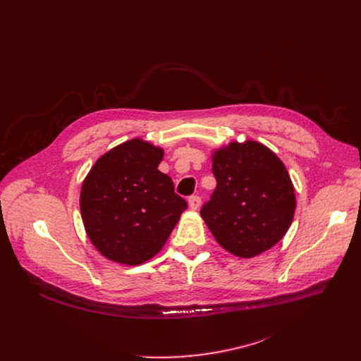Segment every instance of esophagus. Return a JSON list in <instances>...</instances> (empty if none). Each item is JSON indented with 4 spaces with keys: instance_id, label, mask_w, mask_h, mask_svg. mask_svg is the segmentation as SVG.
<instances>
[{
    "instance_id": "34e87169",
    "label": "esophagus",
    "mask_w": 361,
    "mask_h": 361,
    "mask_svg": "<svg viewBox=\"0 0 361 361\" xmlns=\"http://www.w3.org/2000/svg\"><path fill=\"white\" fill-rule=\"evenodd\" d=\"M200 204H201V198L198 195H192L188 198V207L191 210H197L200 207Z\"/></svg>"
}]
</instances>
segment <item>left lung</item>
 <instances>
[{"instance_id":"8db88e82","label":"left lung","mask_w":361,"mask_h":361,"mask_svg":"<svg viewBox=\"0 0 361 361\" xmlns=\"http://www.w3.org/2000/svg\"><path fill=\"white\" fill-rule=\"evenodd\" d=\"M217 187L201 217L228 252L251 259L276 245L291 226L295 194L276 154L252 140L213 152Z\"/></svg>"}]
</instances>
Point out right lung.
Wrapping results in <instances>:
<instances>
[{
	"label": "right lung",
	"instance_id": "add662e5",
	"mask_svg": "<svg viewBox=\"0 0 361 361\" xmlns=\"http://www.w3.org/2000/svg\"><path fill=\"white\" fill-rule=\"evenodd\" d=\"M163 157V148L133 138L102 154L82 181V223L106 259L127 266L149 260L187 209L159 170Z\"/></svg>",
	"mask_w": 361,
	"mask_h": 361
}]
</instances>
